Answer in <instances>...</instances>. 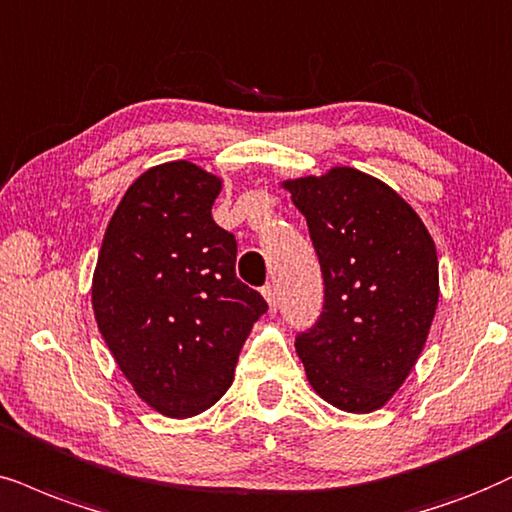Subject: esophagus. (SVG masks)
<instances>
[{
  "label": "esophagus",
  "mask_w": 512,
  "mask_h": 512,
  "mask_svg": "<svg viewBox=\"0 0 512 512\" xmlns=\"http://www.w3.org/2000/svg\"><path fill=\"white\" fill-rule=\"evenodd\" d=\"M262 295H264V300L269 302V309H271V312H276V304H278V293H276V286H274V283H269V286H264Z\"/></svg>",
  "instance_id": "1"
}]
</instances>
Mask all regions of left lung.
I'll return each mask as SVG.
<instances>
[{"label":"left lung","mask_w":512,"mask_h":512,"mask_svg":"<svg viewBox=\"0 0 512 512\" xmlns=\"http://www.w3.org/2000/svg\"><path fill=\"white\" fill-rule=\"evenodd\" d=\"M309 226L323 312L295 340L309 385L349 413L383 409L416 366L439 300L432 236L385 181L354 167L283 181Z\"/></svg>","instance_id":"obj_1"}]
</instances>
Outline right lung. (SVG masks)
<instances>
[{"instance_id":"obj_1","label":"right lung","mask_w":512,"mask_h":512,"mask_svg":"<svg viewBox=\"0 0 512 512\" xmlns=\"http://www.w3.org/2000/svg\"><path fill=\"white\" fill-rule=\"evenodd\" d=\"M222 179L189 160L155 165L108 222L92 307L115 364L167 418L210 409L234 383L264 297L238 281L236 238L212 219Z\"/></svg>"}]
</instances>
